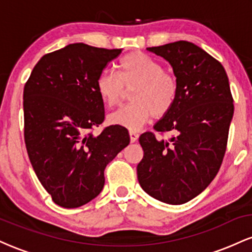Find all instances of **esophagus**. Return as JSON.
Returning <instances> with one entry per match:
<instances>
[{
  "instance_id": "1",
  "label": "esophagus",
  "mask_w": 252,
  "mask_h": 252,
  "mask_svg": "<svg viewBox=\"0 0 252 252\" xmlns=\"http://www.w3.org/2000/svg\"><path fill=\"white\" fill-rule=\"evenodd\" d=\"M129 135H130V141H131L132 143L136 142L138 138V134L136 131H134V130H130L129 131Z\"/></svg>"
}]
</instances>
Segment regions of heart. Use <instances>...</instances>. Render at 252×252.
<instances>
[{
  "label": "heart",
  "instance_id": "1",
  "mask_svg": "<svg viewBox=\"0 0 252 252\" xmlns=\"http://www.w3.org/2000/svg\"><path fill=\"white\" fill-rule=\"evenodd\" d=\"M132 88V104L110 114V124L129 130L141 129L153 116L168 114L179 94L174 74L164 71L160 63L141 52L124 56L117 65V74L104 71L96 80L98 94L109 108L120 104L126 90Z\"/></svg>",
  "mask_w": 252,
  "mask_h": 252
}]
</instances>
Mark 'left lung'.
I'll use <instances>...</instances> for the list:
<instances>
[{"instance_id": "1", "label": "left lung", "mask_w": 252, "mask_h": 252, "mask_svg": "<svg viewBox=\"0 0 252 252\" xmlns=\"http://www.w3.org/2000/svg\"><path fill=\"white\" fill-rule=\"evenodd\" d=\"M172 66L179 94L172 110L154 126L173 132L168 140L153 132L140 136L143 158L137 179L150 196L170 205L192 200L220 168L233 116V99L225 68L189 41L147 48Z\"/></svg>"}]
</instances>
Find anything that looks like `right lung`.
<instances>
[{
    "label": "right lung",
    "mask_w": 252,
    "mask_h": 252,
    "mask_svg": "<svg viewBox=\"0 0 252 252\" xmlns=\"http://www.w3.org/2000/svg\"><path fill=\"white\" fill-rule=\"evenodd\" d=\"M121 52L71 43L45 54L25 85L28 156L52 200L65 209L83 206L102 192L106 164L130 142L124 126L91 132L104 121L96 80Z\"/></svg>",
    "instance_id": "right-lung-1"
}]
</instances>
